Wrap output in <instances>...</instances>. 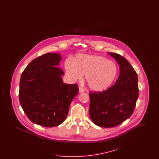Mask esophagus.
Here are the masks:
<instances>
[{"mask_svg": "<svg viewBox=\"0 0 159 159\" xmlns=\"http://www.w3.org/2000/svg\"><path fill=\"white\" fill-rule=\"evenodd\" d=\"M79 93H82V92H84V89L82 88H79Z\"/></svg>", "mask_w": 159, "mask_h": 159, "instance_id": "34e87169", "label": "esophagus"}]
</instances>
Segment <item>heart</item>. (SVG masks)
Here are the masks:
<instances>
[{
  "label": "heart",
  "mask_w": 159,
  "mask_h": 159,
  "mask_svg": "<svg viewBox=\"0 0 159 159\" xmlns=\"http://www.w3.org/2000/svg\"><path fill=\"white\" fill-rule=\"evenodd\" d=\"M66 75L72 81L85 79L92 91L107 89L118 74V67L112 61L102 56L79 53L75 59L68 58L64 62Z\"/></svg>",
  "instance_id": "obj_1"
}]
</instances>
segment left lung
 <instances>
[{"mask_svg": "<svg viewBox=\"0 0 159 159\" xmlns=\"http://www.w3.org/2000/svg\"><path fill=\"white\" fill-rule=\"evenodd\" d=\"M108 53L120 66L119 78L106 91L89 93L91 120L103 128L116 126L129 119L139 95L138 76L128 61L119 54Z\"/></svg>", "mask_w": 159, "mask_h": 159, "instance_id": "obj_1", "label": "left lung"}]
</instances>
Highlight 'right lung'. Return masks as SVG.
<instances>
[{
	"mask_svg": "<svg viewBox=\"0 0 159 159\" xmlns=\"http://www.w3.org/2000/svg\"><path fill=\"white\" fill-rule=\"evenodd\" d=\"M62 57L47 53L31 61L21 77L20 104L30 121L54 127L65 120L69 107L78 93L77 84L63 83L64 71L57 67Z\"/></svg>",
	"mask_w": 159,
	"mask_h": 159,
	"instance_id": "1",
	"label": "right lung"
}]
</instances>
